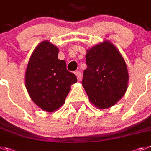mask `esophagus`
Segmentation results:
<instances>
[{
    "instance_id": "34e87169",
    "label": "esophagus",
    "mask_w": 151,
    "mask_h": 151,
    "mask_svg": "<svg viewBox=\"0 0 151 151\" xmlns=\"http://www.w3.org/2000/svg\"><path fill=\"white\" fill-rule=\"evenodd\" d=\"M75 74L76 76L77 77V79L78 81H81L82 80V73L80 72H78V71H76V72H75Z\"/></svg>"
}]
</instances>
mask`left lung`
<instances>
[{
	"instance_id": "1",
	"label": "left lung",
	"mask_w": 151,
	"mask_h": 151,
	"mask_svg": "<svg viewBox=\"0 0 151 151\" xmlns=\"http://www.w3.org/2000/svg\"><path fill=\"white\" fill-rule=\"evenodd\" d=\"M87 69L82 84L89 101L99 109L114 105L123 97L129 75L123 56L109 40L99 42L86 51Z\"/></svg>"
}]
</instances>
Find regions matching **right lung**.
Instances as JSON below:
<instances>
[{"mask_svg": "<svg viewBox=\"0 0 151 151\" xmlns=\"http://www.w3.org/2000/svg\"><path fill=\"white\" fill-rule=\"evenodd\" d=\"M59 49L49 40L39 43L28 62L25 86L29 97L42 110L52 112L65 103L76 76L58 59Z\"/></svg>", "mask_w": 151, "mask_h": 151, "instance_id": "right-lung-1", "label": "right lung"}]
</instances>
